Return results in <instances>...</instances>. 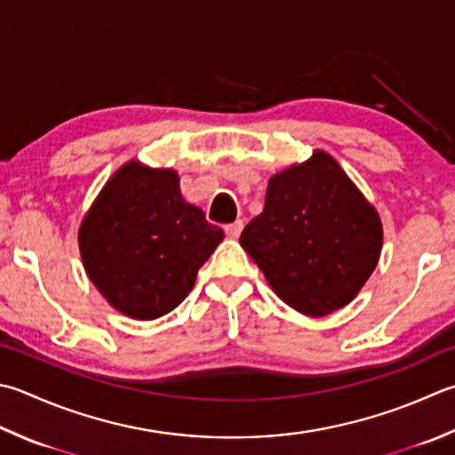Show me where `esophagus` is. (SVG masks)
Wrapping results in <instances>:
<instances>
[{"label": "esophagus", "mask_w": 455, "mask_h": 455, "mask_svg": "<svg viewBox=\"0 0 455 455\" xmlns=\"http://www.w3.org/2000/svg\"><path fill=\"white\" fill-rule=\"evenodd\" d=\"M242 229H243V221L237 220V221H234V224L226 226V235L229 239H237L239 235H242Z\"/></svg>", "instance_id": "1"}]
</instances>
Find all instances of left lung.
I'll return each mask as SVG.
<instances>
[{
    "label": "left lung",
    "instance_id": "8db88e82",
    "mask_svg": "<svg viewBox=\"0 0 455 455\" xmlns=\"http://www.w3.org/2000/svg\"><path fill=\"white\" fill-rule=\"evenodd\" d=\"M283 303L307 316L348 305L379 263L382 221L324 150L269 178L259 216L239 237Z\"/></svg>",
    "mask_w": 455,
    "mask_h": 455
}]
</instances>
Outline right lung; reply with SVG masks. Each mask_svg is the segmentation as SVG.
Returning a JSON list of instances; mask_svg holds the SVG:
<instances>
[{
	"mask_svg": "<svg viewBox=\"0 0 455 455\" xmlns=\"http://www.w3.org/2000/svg\"><path fill=\"white\" fill-rule=\"evenodd\" d=\"M224 231L184 200L172 168L128 160L79 226L81 259L107 303L136 321L166 315L190 293Z\"/></svg>",
	"mask_w": 455,
	"mask_h": 455,
	"instance_id": "1",
	"label": "right lung"
}]
</instances>
